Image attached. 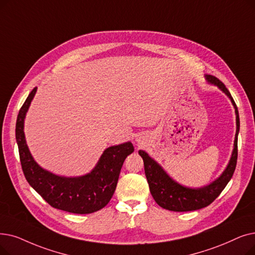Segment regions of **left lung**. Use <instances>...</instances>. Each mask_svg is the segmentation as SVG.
<instances>
[{
    "label": "left lung",
    "instance_id": "1",
    "mask_svg": "<svg viewBox=\"0 0 255 255\" xmlns=\"http://www.w3.org/2000/svg\"><path fill=\"white\" fill-rule=\"evenodd\" d=\"M204 77L209 84L217 86L220 91H222L230 99L236 112L237 131L234 141V150H232L229 162L222 174L213 182L201 187L184 186L175 181L157 161H155L151 156H149L146 151H138V154L143 160L145 174L151 195L155 202L160 207L172 210V212H191V210H197L208 206L225 189L236 170L238 159V135L240 131L238 107L226 86L222 82L212 75H205Z\"/></svg>",
    "mask_w": 255,
    "mask_h": 255
}]
</instances>
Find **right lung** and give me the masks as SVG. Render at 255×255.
Listing matches in <instances>:
<instances>
[{
    "instance_id": "add662e5",
    "label": "right lung",
    "mask_w": 255,
    "mask_h": 255,
    "mask_svg": "<svg viewBox=\"0 0 255 255\" xmlns=\"http://www.w3.org/2000/svg\"><path fill=\"white\" fill-rule=\"evenodd\" d=\"M37 87L33 88L21 106L15 126V138L24 175L29 184L53 207L72 214H92L103 208L112 199L126 157L134 151L131 141L108 147L95 168L85 175L66 177L54 174L33 158L28 148L25 119Z\"/></svg>"
}]
</instances>
